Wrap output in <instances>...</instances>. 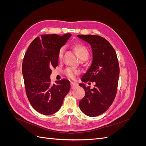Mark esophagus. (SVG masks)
I'll list each match as a JSON object with an SVG mask.
<instances>
[{
  "label": "esophagus",
  "instance_id": "1",
  "mask_svg": "<svg viewBox=\"0 0 146 146\" xmlns=\"http://www.w3.org/2000/svg\"><path fill=\"white\" fill-rule=\"evenodd\" d=\"M70 85H71L72 89H74L75 88H76L78 86V83H75V82H71L70 83Z\"/></svg>",
  "mask_w": 146,
  "mask_h": 146
}]
</instances>
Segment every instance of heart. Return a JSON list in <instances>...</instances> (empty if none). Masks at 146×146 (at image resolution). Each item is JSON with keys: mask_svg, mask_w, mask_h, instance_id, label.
I'll list each match as a JSON object with an SVG mask.
<instances>
[{"mask_svg": "<svg viewBox=\"0 0 146 146\" xmlns=\"http://www.w3.org/2000/svg\"><path fill=\"white\" fill-rule=\"evenodd\" d=\"M74 48L75 51L76 52V54L79 59L82 58H85L86 59L88 58V55H89V53H88V51L85 47H84L80 44H77L74 46ZM64 50H65L64 47H61L60 49L59 50L58 54V58L59 60H61L63 58ZM78 73H79V71L78 70H76L72 68H67L65 70V74L66 76L70 78H74L75 76H76V75L78 74Z\"/></svg>", "mask_w": 146, "mask_h": 146, "instance_id": "heart-1", "label": "heart"}]
</instances>
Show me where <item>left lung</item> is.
Here are the masks:
<instances>
[{
	"label": "left lung",
	"mask_w": 146,
	"mask_h": 146,
	"mask_svg": "<svg viewBox=\"0 0 146 146\" xmlns=\"http://www.w3.org/2000/svg\"><path fill=\"white\" fill-rule=\"evenodd\" d=\"M77 37L90 44L92 54V63L83 75L82 81L96 83L93 89L84 83L79 84L85 91L79 107L86 115L98 116L109 108L116 94L119 76L116 53L103 37L91 35H79Z\"/></svg>",
	"instance_id": "1"
}]
</instances>
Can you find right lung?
Masks as SVG:
<instances>
[{"label":"right lung","mask_w":146,"mask_h":146,"mask_svg":"<svg viewBox=\"0 0 146 146\" xmlns=\"http://www.w3.org/2000/svg\"><path fill=\"white\" fill-rule=\"evenodd\" d=\"M71 36L42 35L30 44L23 63L26 94L33 108L41 114L50 115L58 111L70 85L65 78L51 85V69L58 66V54Z\"/></svg>","instance_id":"1"}]
</instances>
